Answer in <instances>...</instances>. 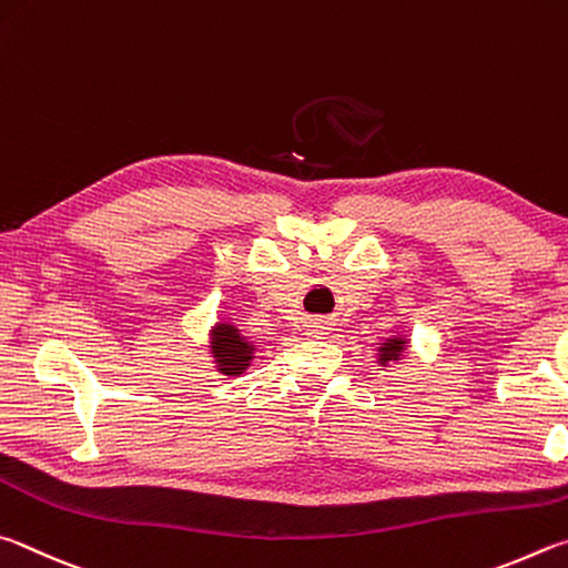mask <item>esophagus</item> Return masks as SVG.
Instances as JSON below:
<instances>
[{"label": "esophagus", "instance_id": "esophagus-1", "mask_svg": "<svg viewBox=\"0 0 568 568\" xmlns=\"http://www.w3.org/2000/svg\"><path fill=\"white\" fill-rule=\"evenodd\" d=\"M310 326H312V329H310V332H312L314 336H322V334L326 332V324H324V322H312Z\"/></svg>", "mask_w": 568, "mask_h": 568}]
</instances>
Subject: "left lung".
I'll list each match as a JSON object with an SVG mask.
<instances>
[{"label": "left lung", "mask_w": 568, "mask_h": 568, "mask_svg": "<svg viewBox=\"0 0 568 568\" xmlns=\"http://www.w3.org/2000/svg\"><path fill=\"white\" fill-rule=\"evenodd\" d=\"M404 349H406V342L402 339V336H394V339H386V342L379 346V362H382V364H389V362L402 359Z\"/></svg>", "instance_id": "8db88e82"}]
</instances>
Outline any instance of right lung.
<instances>
[{"mask_svg":"<svg viewBox=\"0 0 568 568\" xmlns=\"http://www.w3.org/2000/svg\"><path fill=\"white\" fill-rule=\"evenodd\" d=\"M212 354L219 372L226 376H239L246 372L254 359V344L246 342L234 324H216L212 332Z\"/></svg>","mask_w":568,"mask_h":568,"instance_id":"add662e5","label":"right lung"}]
</instances>
